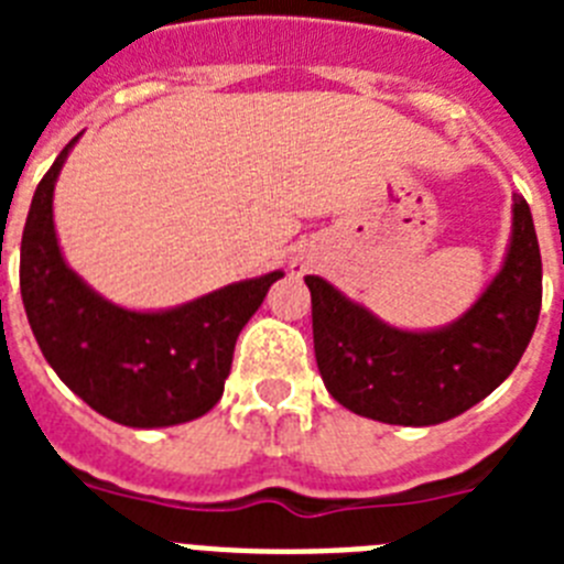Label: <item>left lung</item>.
Here are the masks:
<instances>
[{"label":"left lung","mask_w":564,"mask_h":564,"mask_svg":"<svg viewBox=\"0 0 564 564\" xmlns=\"http://www.w3.org/2000/svg\"><path fill=\"white\" fill-rule=\"evenodd\" d=\"M305 282L327 392L356 415L398 426L443 423L491 395L520 364L542 307L540 242L522 197L500 273L446 327L398 330L322 276Z\"/></svg>","instance_id":"8db88e82"}]
</instances>
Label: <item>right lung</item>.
Segmentation results:
<instances>
[{
    "mask_svg": "<svg viewBox=\"0 0 564 564\" xmlns=\"http://www.w3.org/2000/svg\"><path fill=\"white\" fill-rule=\"evenodd\" d=\"M76 141L42 177L24 223L19 285L30 330L56 376L109 421L134 430L194 421L223 398L239 330L282 271L158 313L98 296L64 262L53 226V188Z\"/></svg>",
    "mask_w": 564,
    "mask_h": 564,
    "instance_id": "add662e5",
    "label": "right lung"
}]
</instances>
